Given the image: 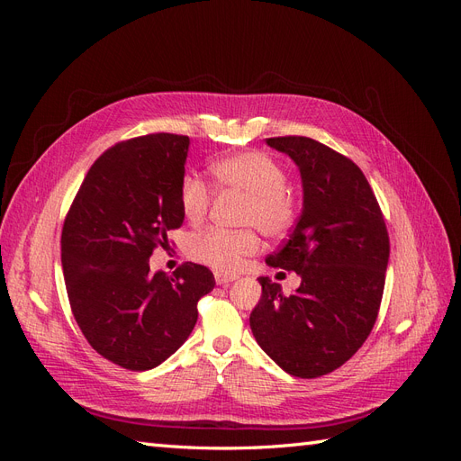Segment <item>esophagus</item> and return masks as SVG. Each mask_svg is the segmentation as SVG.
I'll use <instances>...</instances> for the list:
<instances>
[{
  "label": "esophagus",
  "instance_id": "obj_1",
  "mask_svg": "<svg viewBox=\"0 0 461 461\" xmlns=\"http://www.w3.org/2000/svg\"><path fill=\"white\" fill-rule=\"evenodd\" d=\"M232 281H236L234 275H227V273H215V283L217 285H230Z\"/></svg>",
  "mask_w": 461,
  "mask_h": 461
}]
</instances>
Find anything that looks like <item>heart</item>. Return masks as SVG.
I'll return each instance as SVG.
<instances>
[{"mask_svg":"<svg viewBox=\"0 0 461 461\" xmlns=\"http://www.w3.org/2000/svg\"><path fill=\"white\" fill-rule=\"evenodd\" d=\"M213 186L219 192L246 196L242 222L254 225L267 236L285 234L296 219V200L286 190V173L281 165L261 151H239L209 165ZM180 209L190 222H200L207 215V185L196 175H186L180 183ZM190 256L219 273H234L246 258L259 249L254 230L229 232L212 229L190 240Z\"/></svg>","mask_w":461,"mask_h":461,"instance_id":"heart-1","label":"heart"}]
</instances>
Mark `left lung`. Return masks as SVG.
I'll return each mask as SVG.
<instances>
[{
	"mask_svg": "<svg viewBox=\"0 0 461 461\" xmlns=\"http://www.w3.org/2000/svg\"><path fill=\"white\" fill-rule=\"evenodd\" d=\"M296 163L302 213L288 240L265 263L296 271L285 296L259 276L249 327L261 350L286 373L315 379L339 369L366 342L379 313L390 256L381 207L359 167L305 136L267 138Z\"/></svg>",
	"mask_w": 461,
	"mask_h": 461,
	"instance_id": "8db88e82",
	"label": "left lung"
}]
</instances>
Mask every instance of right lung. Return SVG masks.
I'll use <instances>...</instances> for the list:
<instances>
[{"instance_id": "obj_1", "label": "right lung", "mask_w": 461, "mask_h": 461, "mask_svg": "<svg viewBox=\"0 0 461 461\" xmlns=\"http://www.w3.org/2000/svg\"><path fill=\"white\" fill-rule=\"evenodd\" d=\"M188 136L148 134L115 144L90 167L68 209L61 263L77 323L97 354L146 371L175 354L215 286L203 265L149 273V256L183 225L180 183Z\"/></svg>"}]
</instances>
